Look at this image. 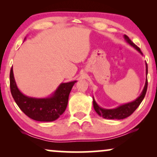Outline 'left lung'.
I'll use <instances>...</instances> for the list:
<instances>
[{"instance_id": "left-lung-1", "label": "left lung", "mask_w": 157, "mask_h": 157, "mask_svg": "<svg viewBox=\"0 0 157 157\" xmlns=\"http://www.w3.org/2000/svg\"><path fill=\"white\" fill-rule=\"evenodd\" d=\"M124 38L126 40V42L128 44H129L131 46H133L134 48H136L137 51L140 52V54H142L141 50L140 48L136 46L132 41L129 39V37L127 35H124ZM147 75V66L146 63V75ZM147 79L146 78V81H145V86H144V89L142 90L141 94L140 97H138L134 101L128 102V103H125L124 105H122L119 107L116 108V109H102V108L100 107L96 101L94 100L93 97V105L94 109L95 111L98 113V115H100V117H102L105 119H109V120H122V119H125L128 117H129L130 115L132 114L134 112V111L139 107V105H140L142 100H143L144 97L145 96V94L147 91Z\"/></svg>"}]
</instances>
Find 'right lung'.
Masks as SVG:
<instances>
[{
    "label": "right lung",
    "mask_w": 157,
    "mask_h": 157,
    "mask_svg": "<svg viewBox=\"0 0 157 157\" xmlns=\"http://www.w3.org/2000/svg\"><path fill=\"white\" fill-rule=\"evenodd\" d=\"M10 90L18 107L26 116L40 122H52L60 117L68 105L69 94L77 81L61 83L51 97L34 98L24 95L16 85L12 67L10 71Z\"/></svg>",
    "instance_id": "1"
}]
</instances>
